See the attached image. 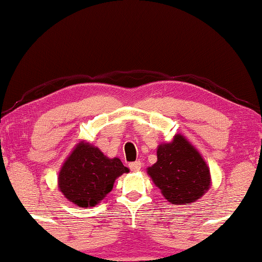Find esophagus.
I'll list each match as a JSON object with an SVG mask.
<instances>
[{
  "label": "esophagus",
  "mask_w": 262,
  "mask_h": 262,
  "mask_svg": "<svg viewBox=\"0 0 262 262\" xmlns=\"http://www.w3.org/2000/svg\"><path fill=\"white\" fill-rule=\"evenodd\" d=\"M141 166H143V163H141L140 161H135V162L129 163V168H130L132 171H134V172L139 171V169L141 168Z\"/></svg>",
  "instance_id": "34e87169"
}]
</instances>
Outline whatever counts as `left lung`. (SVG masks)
Listing matches in <instances>:
<instances>
[{"mask_svg":"<svg viewBox=\"0 0 262 262\" xmlns=\"http://www.w3.org/2000/svg\"><path fill=\"white\" fill-rule=\"evenodd\" d=\"M165 199L173 205L191 204L209 190L210 168L200 152L181 134L159 145L157 161L147 168Z\"/></svg>","mask_w":262,"mask_h":262,"instance_id":"1","label":"left lung"}]
</instances>
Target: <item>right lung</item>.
<instances>
[{"mask_svg": "<svg viewBox=\"0 0 262 262\" xmlns=\"http://www.w3.org/2000/svg\"><path fill=\"white\" fill-rule=\"evenodd\" d=\"M128 172L117 157L108 159L99 147L80 141L58 173V188L78 206H95L112 190L116 179Z\"/></svg>", "mask_w": 262, "mask_h": 262, "instance_id": "right-lung-1", "label": "right lung"}]
</instances>
